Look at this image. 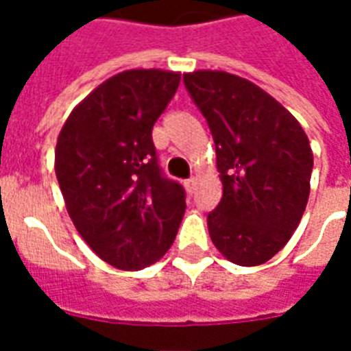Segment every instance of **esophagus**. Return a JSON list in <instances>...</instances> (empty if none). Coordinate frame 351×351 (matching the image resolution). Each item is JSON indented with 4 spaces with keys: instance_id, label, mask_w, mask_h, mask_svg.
Segmentation results:
<instances>
[{
    "instance_id": "1",
    "label": "esophagus",
    "mask_w": 351,
    "mask_h": 351,
    "mask_svg": "<svg viewBox=\"0 0 351 351\" xmlns=\"http://www.w3.org/2000/svg\"><path fill=\"white\" fill-rule=\"evenodd\" d=\"M195 186H197V178H195V176H191V178H188V180L184 182V188H186V191H188V193H193Z\"/></svg>"
}]
</instances>
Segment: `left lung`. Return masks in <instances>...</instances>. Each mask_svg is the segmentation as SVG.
I'll use <instances>...</instances> for the list:
<instances>
[{"label": "left lung", "mask_w": 351, "mask_h": 351, "mask_svg": "<svg viewBox=\"0 0 351 351\" xmlns=\"http://www.w3.org/2000/svg\"><path fill=\"white\" fill-rule=\"evenodd\" d=\"M184 84L208 122L223 186L206 216L208 235L231 263H267L291 239L308 203V137L282 103L243 77L199 69L186 73Z\"/></svg>", "instance_id": "8db88e82"}]
</instances>
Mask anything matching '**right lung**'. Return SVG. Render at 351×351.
<instances>
[{
    "label": "right lung",
    "instance_id": "1",
    "mask_svg": "<svg viewBox=\"0 0 351 351\" xmlns=\"http://www.w3.org/2000/svg\"><path fill=\"white\" fill-rule=\"evenodd\" d=\"M180 73L130 69L88 93L58 135L54 169L65 208L105 263L138 271L165 256L180 228L182 186L161 176L152 128Z\"/></svg>",
    "mask_w": 351,
    "mask_h": 351
}]
</instances>
